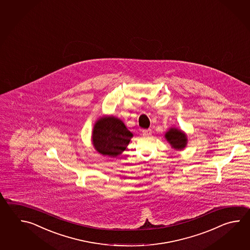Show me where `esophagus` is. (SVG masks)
Here are the masks:
<instances>
[{"label": "esophagus", "mask_w": 250, "mask_h": 250, "mask_svg": "<svg viewBox=\"0 0 250 250\" xmlns=\"http://www.w3.org/2000/svg\"><path fill=\"white\" fill-rule=\"evenodd\" d=\"M142 133L145 136H150L152 134V129L151 128H145V129H142Z\"/></svg>", "instance_id": "34e87169"}]
</instances>
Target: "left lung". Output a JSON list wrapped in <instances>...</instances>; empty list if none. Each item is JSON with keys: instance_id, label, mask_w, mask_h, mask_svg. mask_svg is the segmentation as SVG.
Instances as JSON below:
<instances>
[{"instance_id": "1", "label": "left lung", "mask_w": 250, "mask_h": 250, "mask_svg": "<svg viewBox=\"0 0 250 250\" xmlns=\"http://www.w3.org/2000/svg\"><path fill=\"white\" fill-rule=\"evenodd\" d=\"M165 138L173 148L181 150L186 146V134L182 132L180 129H177L174 127L170 128V130L165 134Z\"/></svg>"}]
</instances>
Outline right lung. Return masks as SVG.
I'll return each mask as SVG.
<instances>
[{
	"label": "right lung",
	"instance_id": "obj_1",
	"mask_svg": "<svg viewBox=\"0 0 250 250\" xmlns=\"http://www.w3.org/2000/svg\"><path fill=\"white\" fill-rule=\"evenodd\" d=\"M132 136L121 120L110 116L97 121L92 138L97 152L103 155L116 157L127 148Z\"/></svg>",
	"mask_w": 250,
	"mask_h": 250
}]
</instances>
